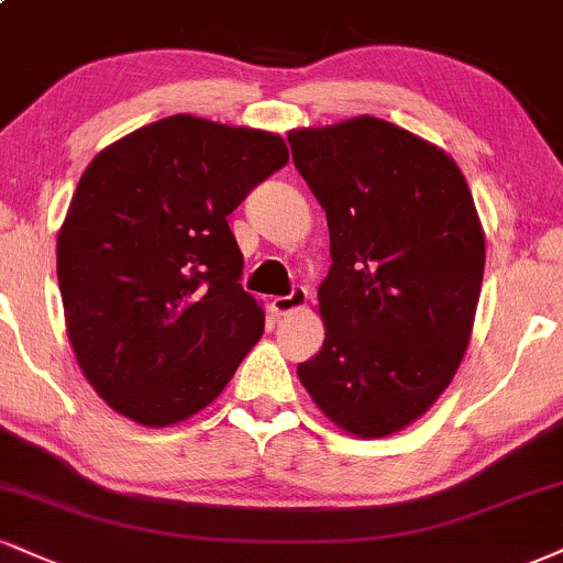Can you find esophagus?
Instances as JSON below:
<instances>
[{
    "instance_id": "34e87169",
    "label": "esophagus",
    "mask_w": 563,
    "mask_h": 563,
    "mask_svg": "<svg viewBox=\"0 0 563 563\" xmlns=\"http://www.w3.org/2000/svg\"><path fill=\"white\" fill-rule=\"evenodd\" d=\"M307 299H309V294H307V288L303 286H296L294 290H290L288 296H277V299H273V303H269V307H273V311L275 314H290V311H296V309H301L303 303H307Z\"/></svg>"
}]
</instances>
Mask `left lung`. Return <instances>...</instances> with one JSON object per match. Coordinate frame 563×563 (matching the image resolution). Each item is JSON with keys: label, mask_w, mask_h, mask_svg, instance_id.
Listing matches in <instances>:
<instances>
[{"label": "left lung", "mask_w": 563, "mask_h": 563, "mask_svg": "<svg viewBox=\"0 0 563 563\" xmlns=\"http://www.w3.org/2000/svg\"><path fill=\"white\" fill-rule=\"evenodd\" d=\"M328 217L320 354L299 380L338 428L385 438L449 388L470 346L485 235L443 148L380 118L288 133Z\"/></svg>", "instance_id": "left-lung-1"}]
</instances>
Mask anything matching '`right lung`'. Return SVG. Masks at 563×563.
Returning a JSON list of instances; mask_svg holds the SVG:
<instances>
[{
    "instance_id": "1",
    "label": "right lung",
    "mask_w": 563,
    "mask_h": 563,
    "mask_svg": "<svg viewBox=\"0 0 563 563\" xmlns=\"http://www.w3.org/2000/svg\"><path fill=\"white\" fill-rule=\"evenodd\" d=\"M288 162L277 133L173 114L99 152L57 235L70 346L118 415L205 409L264 333L228 214Z\"/></svg>"
}]
</instances>
